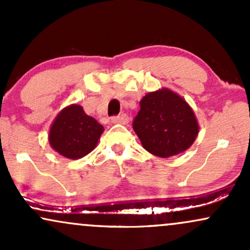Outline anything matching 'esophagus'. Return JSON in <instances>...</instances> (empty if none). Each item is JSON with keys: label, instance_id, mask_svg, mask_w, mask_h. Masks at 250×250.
Listing matches in <instances>:
<instances>
[{"label": "esophagus", "instance_id": "1", "mask_svg": "<svg viewBox=\"0 0 250 250\" xmlns=\"http://www.w3.org/2000/svg\"><path fill=\"white\" fill-rule=\"evenodd\" d=\"M111 122L113 123H121V125H127L129 122V116L127 114H121V115L111 117Z\"/></svg>", "mask_w": 250, "mask_h": 250}]
</instances>
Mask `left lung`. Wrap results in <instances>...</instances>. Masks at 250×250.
<instances>
[{"instance_id":"obj_1","label":"left lung","mask_w":250,"mask_h":250,"mask_svg":"<svg viewBox=\"0 0 250 250\" xmlns=\"http://www.w3.org/2000/svg\"><path fill=\"white\" fill-rule=\"evenodd\" d=\"M140 107L133 129L149 153L166 159L193 145L199 123L190 105L176 93L167 88L148 93Z\"/></svg>"}]
</instances>
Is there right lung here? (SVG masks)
Returning a JSON list of instances; mask_svg holds the SVG:
<instances>
[{
    "label": "right lung",
    "mask_w": 250,
    "mask_h": 250,
    "mask_svg": "<svg viewBox=\"0 0 250 250\" xmlns=\"http://www.w3.org/2000/svg\"><path fill=\"white\" fill-rule=\"evenodd\" d=\"M104 130L94 117L88 116L79 104L62 109L49 131L51 148L70 160L85 156L96 147Z\"/></svg>",
    "instance_id": "obj_1"
}]
</instances>
